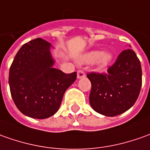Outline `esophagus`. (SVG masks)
<instances>
[{"mask_svg": "<svg viewBox=\"0 0 150 150\" xmlns=\"http://www.w3.org/2000/svg\"><path fill=\"white\" fill-rule=\"evenodd\" d=\"M77 77L78 79H80V78H82V77H86V73L82 71V70H78L77 71Z\"/></svg>", "mask_w": 150, "mask_h": 150, "instance_id": "34e87169", "label": "esophagus"}]
</instances>
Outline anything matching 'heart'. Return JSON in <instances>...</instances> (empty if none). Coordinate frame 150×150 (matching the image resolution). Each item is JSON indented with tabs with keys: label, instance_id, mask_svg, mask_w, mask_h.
I'll use <instances>...</instances> for the list:
<instances>
[{
	"label": "heart",
	"instance_id": "b5f03b06",
	"mask_svg": "<svg viewBox=\"0 0 150 150\" xmlns=\"http://www.w3.org/2000/svg\"><path fill=\"white\" fill-rule=\"evenodd\" d=\"M97 65L100 68L108 66L112 60V54L110 52L102 53L100 50H91L80 56L78 61L81 64H91L96 61Z\"/></svg>",
	"mask_w": 150,
	"mask_h": 150
}]
</instances>
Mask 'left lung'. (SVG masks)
<instances>
[{"instance_id":"left-lung-1","label":"left lung","mask_w":150,"mask_h":150,"mask_svg":"<svg viewBox=\"0 0 150 150\" xmlns=\"http://www.w3.org/2000/svg\"><path fill=\"white\" fill-rule=\"evenodd\" d=\"M87 77L91 82V106L107 117L119 115L132 108L142 85L140 62L132 49L123 50L106 73H88Z\"/></svg>"}]
</instances>
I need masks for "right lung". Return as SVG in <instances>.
Here are the masks:
<instances>
[{
  "mask_svg": "<svg viewBox=\"0 0 150 150\" xmlns=\"http://www.w3.org/2000/svg\"><path fill=\"white\" fill-rule=\"evenodd\" d=\"M50 48L52 45L42 38L32 40L19 49L10 66L11 96L18 110L33 118L53 116L77 78L76 72L66 74L54 68Z\"/></svg>",
  "mask_w": 150,
  "mask_h": 150,
  "instance_id": "obj_1",
  "label": "right lung"
}]
</instances>
